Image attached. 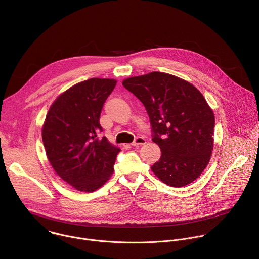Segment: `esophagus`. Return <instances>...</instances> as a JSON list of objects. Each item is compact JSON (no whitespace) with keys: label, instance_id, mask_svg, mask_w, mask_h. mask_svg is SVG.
Here are the masks:
<instances>
[{"label":"esophagus","instance_id":"obj_1","mask_svg":"<svg viewBox=\"0 0 259 259\" xmlns=\"http://www.w3.org/2000/svg\"><path fill=\"white\" fill-rule=\"evenodd\" d=\"M145 143H146L145 138H144V137H141V136H138V137H136V138L134 139V141L131 143V145H132V146H135V147H138V146H140V145H142V144H145Z\"/></svg>","mask_w":259,"mask_h":259}]
</instances>
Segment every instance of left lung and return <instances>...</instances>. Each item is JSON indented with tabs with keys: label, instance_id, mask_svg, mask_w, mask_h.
<instances>
[{
	"label": "left lung",
	"instance_id": "8db88e82",
	"mask_svg": "<svg viewBox=\"0 0 259 259\" xmlns=\"http://www.w3.org/2000/svg\"><path fill=\"white\" fill-rule=\"evenodd\" d=\"M123 86L150 117L153 141L161 149L160 160L152 166L156 176L174 188L192 183L207 167L213 150L215 120L202 93L161 71L126 79Z\"/></svg>",
	"mask_w": 259,
	"mask_h": 259
}]
</instances>
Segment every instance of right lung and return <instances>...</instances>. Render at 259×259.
Masks as SVG:
<instances>
[{
	"label": "right lung",
	"instance_id": "add662e5",
	"mask_svg": "<svg viewBox=\"0 0 259 259\" xmlns=\"http://www.w3.org/2000/svg\"><path fill=\"white\" fill-rule=\"evenodd\" d=\"M116 84L98 78L76 84L57 97L46 116L42 138L47 158L78 191H96L114 172L120 149L98 134L103 104Z\"/></svg>",
	"mask_w": 259,
	"mask_h": 259
}]
</instances>
